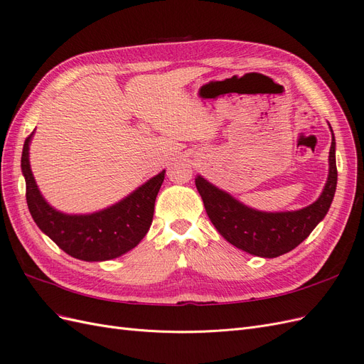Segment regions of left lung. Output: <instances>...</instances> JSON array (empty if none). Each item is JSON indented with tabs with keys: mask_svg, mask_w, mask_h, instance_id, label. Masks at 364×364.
<instances>
[{
	"mask_svg": "<svg viewBox=\"0 0 364 364\" xmlns=\"http://www.w3.org/2000/svg\"><path fill=\"white\" fill-rule=\"evenodd\" d=\"M196 186L202 196L208 217L220 235L250 255L277 258L299 246L331 206L337 186L334 135L329 149V174L325 188L313 205L299 211H255L235 200L232 196L218 190L202 176L196 178Z\"/></svg>",
	"mask_w": 364,
	"mask_h": 364,
	"instance_id": "left-lung-1",
	"label": "left lung"
}]
</instances>
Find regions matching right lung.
Returning <instances> with one entry per match:
<instances>
[{"mask_svg": "<svg viewBox=\"0 0 364 364\" xmlns=\"http://www.w3.org/2000/svg\"><path fill=\"white\" fill-rule=\"evenodd\" d=\"M31 135L33 132L26 138L21 158L28 211L42 232L47 234L63 252L83 261H106L121 257L146 237L165 170L126 199L103 211L87 215L62 214L43 200L31 174L28 162Z\"/></svg>", "mask_w": 364, "mask_h": 364, "instance_id": "obj_1", "label": "right lung"}]
</instances>
